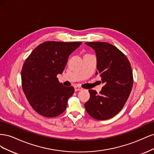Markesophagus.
Listing matches in <instances>:
<instances>
[{
    "label": "esophagus",
    "instance_id": "34e87169",
    "mask_svg": "<svg viewBox=\"0 0 154 154\" xmlns=\"http://www.w3.org/2000/svg\"><path fill=\"white\" fill-rule=\"evenodd\" d=\"M83 88L79 86H74V90L75 91H82Z\"/></svg>",
    "mask_w": 154,
    "mask_h": 154
}]
</instances>
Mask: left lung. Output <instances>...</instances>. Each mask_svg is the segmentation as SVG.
Wrapping results in <instances>:
<instances>
[{"label": "left lung", "mask_w": 154, "mask_h": 154, "mask_svg": "<svg viewBox=\"0 0 154 154\" xmlns=\"http://www.w3.org/2000/svg\"><path fill=\"white\" fill-rule=\"evenodd\" d=\"M85 44L95 51L96 74H100L105 85L100 94L94 90H88L90 98L85 108L93 118L109 119L123 109L131 92L134 83L132 67L127 57L114 45L100 42Z\"/></svg>", "instance_id": "left-lung-1"}]
</instances>
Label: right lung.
Returning a JSON list of instances; mask_svg holds the SVG:
<instances>
[{
    "label": "right lung",
    "mask_w": 154,
    "mask_h": 154,
    "mask_svg": "<svg viewBox=\"0 0 154 154\" xmlns=\"http://www.w3.org/2000/svg\"><path fill=\"white\" fill-rule=\"evenodd\" d=\"M82 43L45 42L26 60L21 71L22 89L37 113L54 118L66 109L74 89L72 86H63L57 75L63 72L69 56Z\"/></svg>",
    "instance_id": "1"
}]
</instances>
